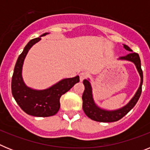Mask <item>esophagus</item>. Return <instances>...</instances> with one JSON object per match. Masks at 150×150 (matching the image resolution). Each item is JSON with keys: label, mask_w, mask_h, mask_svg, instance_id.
Instances as JSON below:
<instances>
[{"label": "esophagus", "mask_w": 150, "mask_h": 150, "mask_svg": "<svg viewBox=\"0 0 150 150\" xmlns=\"http://www.w3.org/2000/svg\"><path fill=\"white\" fill-rule=\"evenodd\" d=\"M88 76V74L86 72H81L79 74V79L80 81H83L85 79H86Z\"/></svg>", "instance_id": "34e87169"}]
</instances>
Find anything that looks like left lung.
Returning <instances> with one entry per match:
<instances>
[{
    "instance_id": "obj_1",
    "label": "left lung",
    "mask_w": 150,
    "mask_h": 150,
    "mask_svg": "<svg viewBox=\"0 0 150 150\" xmlns=\"http://www.w3.org/2000/svg\"><path fill=\"white\" fill-rule=\"evenodd\" d=\"M124 48L125 50L130 51L129 54L124 57H121L120 59H125L134 63L135 66L137 67L139 74L140 76V85L138 90L136 92L133 98L131 101L125 106L124 107L118 110L114 111H107L104 110L100 109L97 107L94 103L93 98H92V94H91V88L89 82L86 79L83 80V84L85 86V90L83 91L82 99H83V109L84 112L86 113L88 118L94 121L100 122H116L118 120H121L122 118L124 117L125 115L129 112L137 104V100L140 98L141 92H142V84H143V71L141 69V64H140V59L139 55L136 52H133L132 50L126 45H124Z\"/></svg>"
}]
</instances>
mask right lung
Here are the masks:
<instances>
[{
    "label": "right lung",
    "mask_w": 150,
    "mask_h": 150,
    "mask_svg": "<svg viewBox=\"0 0 150 150\" xmlns=\"http://www.w3.org/2000/svg\"><path fill=\"white\" fill-rule=\"evenodd\" d=\"M46 34H43L42 36ZM40 39V38H38L29 41L18 56L12 76L11 89L13 98L24 112L34 116L48 117L58 112L60 108V98L76 83H79V77L76 76L74 78L64 79L43 91H36L28 88L22 78V64L30 47Z\"/></svg>",
    "instance_id": "add662e5"
}]
</instances>
